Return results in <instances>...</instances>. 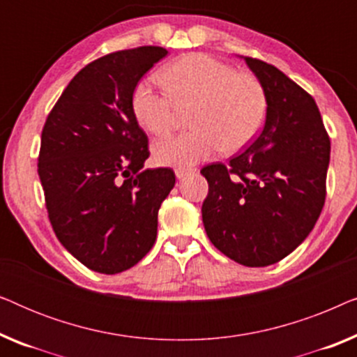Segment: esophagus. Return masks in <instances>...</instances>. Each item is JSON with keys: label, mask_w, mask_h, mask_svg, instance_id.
Returning a JSON list of instances; mask_svg holds the SVG:
<instances>
[{"label": "esophagus", "mask_w": 357, "mask_h": 357, "mask_svg": "<svg viewBox=\"0 0 357 357\" xmlns=\"http://www.w3.org/2000/svg\"><path fill=\"white\" fill-rule=\"evenodd\" d=\"M195 170H197L195 167H177L175 169V175H177V178H183L185 175L193 174Z\"/></svg>", "instance_id": "obj_1"}]
</instances>
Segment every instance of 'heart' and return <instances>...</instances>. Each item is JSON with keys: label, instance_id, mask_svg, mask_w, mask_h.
Listing matches in <instances>:
<instances>
[{"label": "heart", "instance_id": "b5f03b06", "mask_svg": "<svg viewBox=\"0 0 357 357\" xmlns=\"http://www.w3.org/2000/svg\"><path fill=\"white\" fill-rule=\"evenodd\" d=\"M164 91L139 82L131 97L138 123L149 133L162 136L177 126L180 114L188 112L182 135L154 144L160 164L192 165L219 149L236 154L260 133L268 114V96L258 76L236 71L227 63L204 53H190L160 71Z\"/></svg>", "mask_w": 357, "mask_h": 357}]
</instances>
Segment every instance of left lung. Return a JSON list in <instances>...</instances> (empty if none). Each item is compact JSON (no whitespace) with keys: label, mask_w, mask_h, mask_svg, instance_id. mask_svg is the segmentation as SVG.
<instances>
[{"label":"left lung","mask_w":357,"mask_h":357,"mask_svg":"<svg viewBox=\"0 0 357 357\" xmlns=\"http://www.w3.org/2000/svg\"><path fill=\"white\" fill-rule=\"evenodd\" d=\"M245 61L266 89V123L229 164L202 169V216L219 252L257 268L282 260L314 229L326 198L330 136L309 92L270 63Z\"/></svg>","instance_id":"obj_1"}]
</instances>
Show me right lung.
Returning <instances> with one entry per match:
<instances>
[{
  "label": "right lung",
  "mask_w": 357,
  "mask_h": 357,
  "mask_svg": "<svg viewBox=\"0 0 357 357\" xmlns=\"http://www.w3.org/2000/svg\"><path fill=\"white\" fill-rule=\"evenodd\" d=\"M167 55L138 47L97 58L70 81L42 130L37 170L53 232L104 275L135 266L155 242L170 167L143 169L148 135L131 109L141 77Z\"/></svg>",
  "instance_id": "right-lung-1"
}]
</instances>
